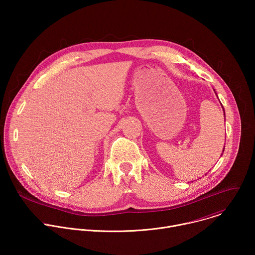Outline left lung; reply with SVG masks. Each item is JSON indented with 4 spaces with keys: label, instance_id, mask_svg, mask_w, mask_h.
Instances as JSON below:
<instances>
[{
    "label": "left lung",
    "instance_id": "1",
    "mask_svg": "<svg viewBox=\"0 0 255 255\" xmlns=\"http://www.w3.org/2000/svg\"><path fill=\"white\" fill-rule=\"evenodd\" d=\"M223 151H224V150H223Z\"/></svg>",
    "mask_w": 255,
    "mask_h": 255
}]
</instances>
